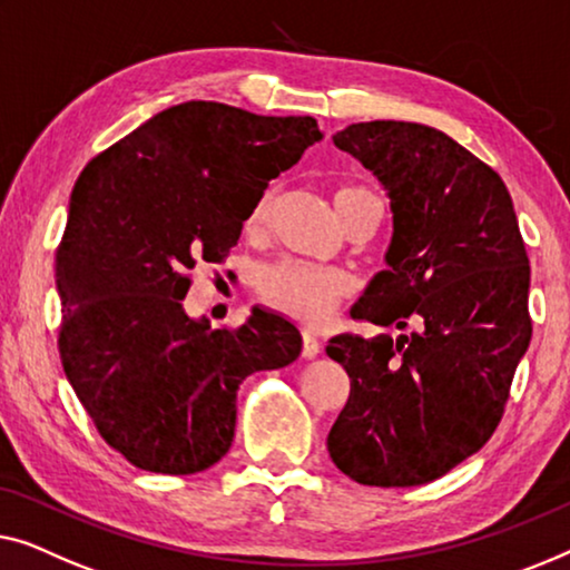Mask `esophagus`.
<instances>
[{
  "label": "esophagus",
  "instance_id": "34e87169",
  "mask_svg": "<svg viewBox=\"0 0 570 570\" xmlns=\"http://www.w3.org/2000/svg\"><path fill=\"white\" fill-rule=\"evenodd\" d=\"M320 354V341L312 333L302 335V356L304 358H315Z\"/></svg>",
  "mask_w": 570,
  "mask_h": 570
}]
</instances>
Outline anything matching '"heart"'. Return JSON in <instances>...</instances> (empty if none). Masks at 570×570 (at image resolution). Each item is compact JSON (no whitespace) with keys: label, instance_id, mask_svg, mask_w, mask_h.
<instances>
[{"label":"heart","instance_id":"heart-1","mask_svg":"<svg viewBox=\"0 0 570 570\" xmlns=\"http://www.w3.org/2000/svg\"><path fill=\"white\" fill-rule=\"evenodd\" d=\"M274 202V190H266L255 202L250 216H247V229L261 232L266 227ZM333 208L343 229L362 219H372L376 224L382 216L380 196L366 186H341L333 194ZM351 288L354 284L343 271L304 266V263H278L263 274L261 282L263 299L302 325H323L325 320H331L335 307L351 294Z\"/></svg>","mask_w":570,"mask_h":570}]
</instances>
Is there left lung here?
<instances>
[{
    "label": "left lung",
    "instance_id": "8db88e82",
    "mask_svg": "<svg viewBox=\"0 0 570 570\" xmlns=\"http://www.w3.org/2000/svg\"><path fill=\"white\" fill-rule=\"evenodd\" d=\"M380 180L392 239L351 315L400 333L335 335L348 403L327 434L335 468L362 485L446 475L499 426L532 338L529 258L499 173L439 128L351 124L333 136Z\"/></svg>",
    "mask_w": 570,
    "mask_h": 570
}]
</instances>
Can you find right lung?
<instances>
[{
	"label": "right lung",
	"instance_id": "obj_1",
	"mask_svg": "<svg viewBox=\"0 0 570 570\" xmlns=\"http://www.w3.org/2000/svg\"><path fill=\"white\" fill-rule=\"evenodd\" d=\"M323 139L312 116L190 100L151 116L79 175L56 250L59 351L106 442L134 468L194 475L229 452L237 390L302 354L286 317L235 333L190 317L188 271L222 263L274 180Z\"/></svg>",
	"mask_w": 570,
	"mask_h": 570
}]
</instances>
